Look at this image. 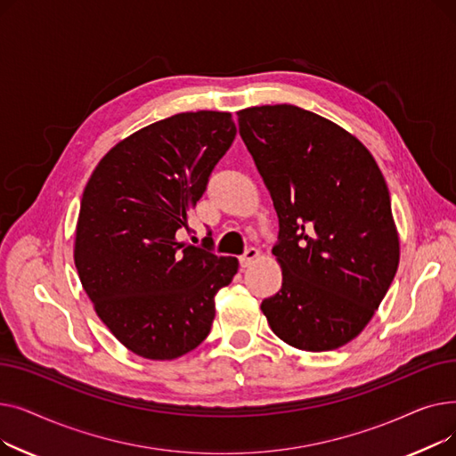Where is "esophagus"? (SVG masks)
<instances>
[{"mask_svg":"<svg viewBox=\"0 0 456 456\" xmlns=\"http://www.w3.org/2000/svg\"><path fill=\"white\" fill-rule=\"evenodd\" d=\"M258 256H260V251H258L256 248H248V249L244 251V255H240V266H242V268L251 266Z\"/></svg>","mask_w":456,"mask_h":456,"instance_id":"esophagus-1","label":"esophagus"}]
</instances>
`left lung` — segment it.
<instances>
[{
    "label": "left lung",
    "mask_w": 456,
    "mask_h": 456,
    "mask_svg": "<svg viewBox=\"0 0 456 456\" xmlns=\"http://www.w3.org/2000/svg\"><path fill=\"white\" fill-rule=\"evenodd\" d=\"M238 129L279 218L282 286L262 313L292 347L338 349L370 323L399 266L387 181L361 140L296 105L244 109Z\"/></svg>",
    "instance_id": "8db88e82"
}]
</instances>
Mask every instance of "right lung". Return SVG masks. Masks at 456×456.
Listing matches in <instances>:
<instances>
[{
  "label": "right lung",
  "mask_w": 456,
  "mask_h": 456,
  "mask_svg": "<svg viewBox=\"0 0 456 456\" xmlns=\"http://www.w3.org/2000/svg\"><path fill=\"white\" fill-rule=\"evenodd\" d=\"M234 136L229 112H181L116 143L85 186L76 268L95 314L138 356L196 349L238 272L234 256L177 238Z\"/></svg>",
  "instance_id": "right-lung-1"
}]
</instances>
